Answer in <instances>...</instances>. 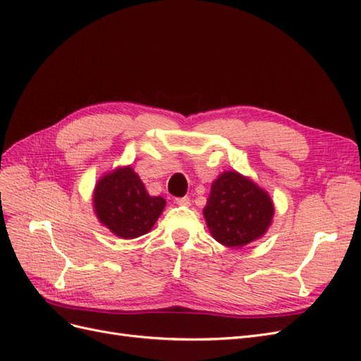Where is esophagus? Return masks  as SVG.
Wrapping results in <instances>:
<instances>
[{
    "instance_id": "obj_1",
    "label": "esophagus",
    "mask_w": 361,
    "mask_h": 361,
    "mask_svg": "<svg viewBox=\"0 0 361 361\" xmlns=\"http://www.w3.org/2000/svg\"><path fill=\"white\" fill-rule=\"evenodd\" d=\"M174 203L180 204V206H190V204H191V200H190V197H179V199L174 200Z\"/></svg>"
}]
</instances>
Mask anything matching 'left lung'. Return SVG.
<instances>
[{
  "label": "left lung",
  "mask_w": 361,
  "mask_h": 361,
  "mask_svg": "<svg viewBox=\"0 0 361 361\" xmlns=\"http://www.w3.org/2000/svg\"><path fill=\"white\" fill-rule=\"evenodd\" d=\"M203 215L215 241L241 248L265 235L274 204L253 180L238 171H224L212 183Z\"/></svg>",
  "instance_id": "obj_1"
}]
</instances>
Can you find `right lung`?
<instances>
[{
	"mask_svg": "<svg viewBox=\"0 0 361 361\" xmlns=\"http://www.w3.org/2000/svg\"><path fill=\"white\" fill-rule=\"evenodd\" d=\"M93 207L97 220L116 236L134 239L154 227L166 200L149 195L133 167H120L97 180Z\"/></svg>",
	"mask_w": 361,
	"mask_h": 361,
	"instance_id": "1",
	"label": "right lung"
}]
</instances>
